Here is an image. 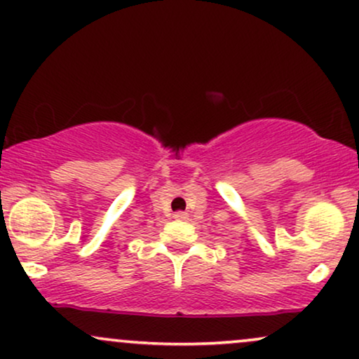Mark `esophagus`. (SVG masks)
<instances>
[{
    "label": "esophagus",
    "instance_id": "esophagus-1",
    "mask_svg": "<svg viewBox=\"0 0 359 359\" xmlns=\"http://www.w3.org/2000/svg\"><path fill=\"white\" fill-rule=\"evenodd\" d=\"M174 217H175L177 220H185V219H189V213H187V212L179 210V212H175V213H174Z\"/></svg>",
    "mask_w": 359,
    "mask_h": 359
}]
</instances>
